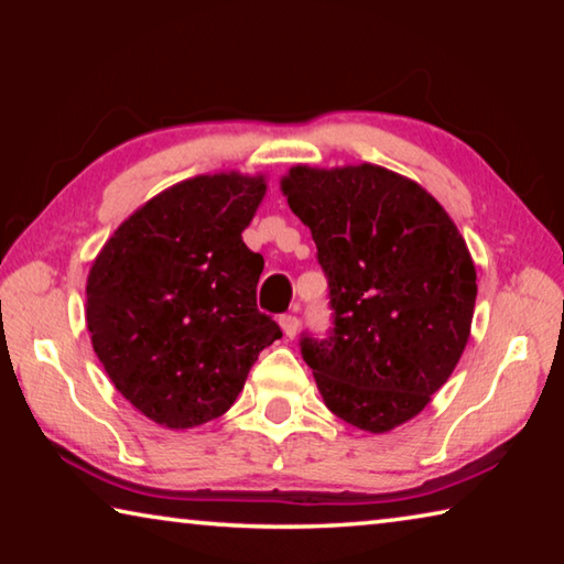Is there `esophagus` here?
<instances>
[{
    "label": "esophagus",
    "mask_w": 564,
    "mask_h": 564,
    "mask_svg": "<svg viewBox=\"0 0 564 564\" xmlns=\"http://www.w3.org/2000/svg\"><path fill=\"white\" fill-rule=\"evenodd\" d=\"M281 328L285 333V338H295V333H299V316H295V313H283Z\"/></svg>",
    "instance_id": "1"
}]
</instances>
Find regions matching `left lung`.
<instances>
[{
    "label": "left lung",
    "instance_id": "1",
    "mask_svg": "<svg viewBox=\"0 0 564 564\" xmlns=\"http://www.w3.org/2000/svg\"><path fill=\"white\" fill-rule=\"evenodd\" d=\"M311 228L333 328L301 352L330 413L368 433L415 417L460 360L475 265L445 208L383 166H293L281 181Z\"/></svg>",
    "mask_w": 564,
    "mask_h": 564
}]
</instances>
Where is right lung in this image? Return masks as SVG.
Wrapping results in <instances>:
<instances>
[{"label": "right lung", "instance_id": "add662e5", "mask_svg": "<svg viewBox=\"0 0 564 564\" xmlns=\"http://www.w3.org/2000/svg\"><path fill=\"white\" fill-rule=\"evenodd\" d=\"M263 194V176L236 171L181 181L133 212L91 263L94 352L119 393L171 431L224 415L281 338L256 308L263 256L241 238Z\"/></svg>", "mask_w": 564, "mask_h": 564}]
</instances>
